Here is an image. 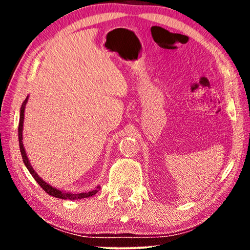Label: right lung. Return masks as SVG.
I'll return each mask as SVG.
<instances>
[{
  "instance_id": "1",
  "label": "right lung",
  "mask_w": 250,
  "mask_h": 250,
  "mask_svg": "<svg viewBox=\"0 0 250 250\" xmlns=\"http://www.w3.org/2000/svg\"><path fill=\"white\" fill-rule=\"evenodd\" d=\"M27 103V98L24 100V103L22 104V107H21V113H20V122H19V142H20V150H21V154H22V158H23V162L25 166H26L27 170L31 173L32 176L35 179V181L39 183V185L41 186L42 188L44 189V191L49 194V195H52L54 197H57V198H62V200H82V198H86V197H89L95 195V194L98 192V188H100L99 186L94 191H90L88 193H78V194H73V193H67V192H62L61 189H57L55 188H52V186L48 185L46 183L45 181H43L41 179V177L37 175V173L33 170V167L31 166V163H29V161L27 159V155L25 153V150H24V146H23V137H22V133H23V124H24V110H25V104Z\"/></svg>"
}]
</instances>
